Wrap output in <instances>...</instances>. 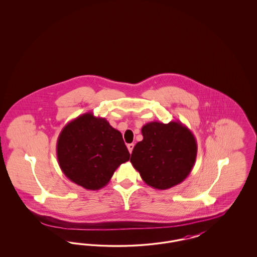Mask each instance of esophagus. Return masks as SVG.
Masks as SVG:
<instances>
[{
	"mask_svg": "<svg viewBox=\"0 0 257 257\" xmlns=\"http://www.w3.org/2000/svg\"><path fill=\"white\" fill-rule=\"evenodd\" d=\"M127 148H128L129 152H130V153H132L133 148H134V144H129V145H127Z\"/></svg>",
	"mask_w": 257,
	"mask_h": 257,
	"instance_id": "esophagus-1",
	"label": "esophagus"
}]
</instances>
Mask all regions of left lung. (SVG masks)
<instances>
[{
	"mask_svg": "<svg viewBox=\"0 0 257 257\" xmlns=\"http://www.w3.org/2000/svg\"><path fill=\"white\" fill-rule=\"evenodd\" d=\"M143 141L132 151L130 162L146 183L168 190L183 182L193 170L197 144L192 131L180 121L148 122Z\"/></svg>",
	"mask_w": 257,
	"mask_h": 257,
	"instance_id": "1",
	"label": "left lung"
}]
</instances>
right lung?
<instances>
[{
    "label": "right lung",
    "instance_id": "right-lung-1",
    "mask_svg": "<svg viewBox=\"0 0 257 257\" xmlns=\"http://www.w3.org/2000/svg\"><path fill=\"white\" fill-rule=\"evenodd\" d=\"M64 175L86 190L105 187L115 170L130 159L121 133L104 117L86 112L67 123L57 142Z\"/></svg>",
    "mask_w": 257,
    "mask_h": 257
}]
</instances>
